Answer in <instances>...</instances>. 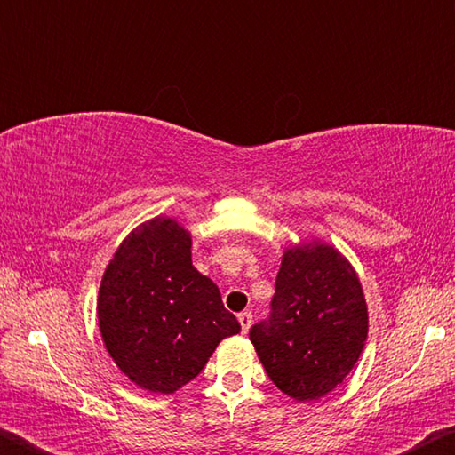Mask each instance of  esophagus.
<instances>
[{
	"label": "esophagus",
	"mask_w": 455,
	"mask_h": 455,
	"mask_svg": "<svg viewBox=\"0 0 455 455\" xmlns=\"http://www.w3.org/2000/svg\"><path fill=\"white\" fill-rule=\"evenodd\" d=\"M238 323H241V331H243V333H244V335L249 333V329H251V325H252V313H251V311H244V313L238 315Z\"/></svg>",
	"instance_id": "obj_1"
}]
</instances>
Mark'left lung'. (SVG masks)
<instances>
[{"mask_svg":"<svg viewBox=\"0 0 455 455\" xmlns=\"http://www.w3.org/2000/svg\"><path fill=\"white\" fill-rule=\"evenodd\" d=\"M273 313L251 329L267 375L297 402L325 397L363 353L369 313L349 259L321 238L283 251Z\"/></svg>","mask_w":455,"mask_h":455,"instance_id":"8db88e82","label":"left lung"}]
</instances>
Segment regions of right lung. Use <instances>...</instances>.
Segmentation results:
<instances>
[{"mask_svg":"<svg viewBox=\"0 0 455 455\" xmlns=\"http://www.w3.org/2000/svg\"><path fill=\"white\" fill-rule=\"evenodd\" d=\"M192 236L171 217L144 220L106 265L98 291L104 347L130 381L171 395L203 371L241 325L220 291L192 267Z\"/></svg>","mask_w":455,"mask_h":455,"instance_id":"obj_1","label":"right lung"}]
</instances>
